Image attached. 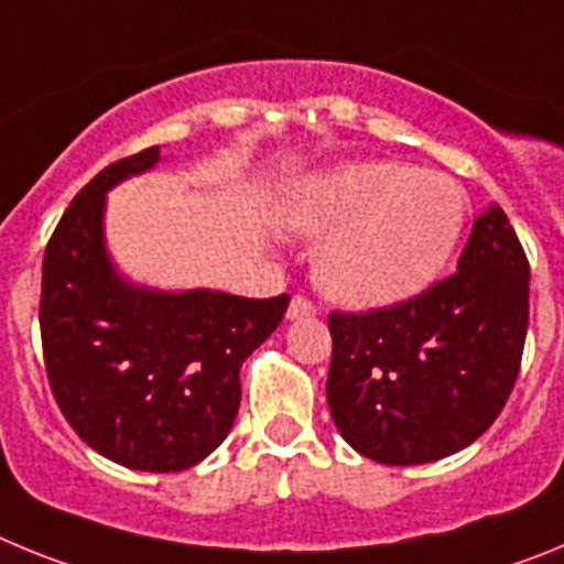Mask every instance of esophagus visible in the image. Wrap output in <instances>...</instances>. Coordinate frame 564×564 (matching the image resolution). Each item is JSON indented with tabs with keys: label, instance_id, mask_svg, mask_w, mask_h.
I'll list each match as a JSON object with an SVG mask.
<instances>
[{
	"label": "esophagus",
	"instance_id": "esophagus-1",
	"mask_svg": "<svg viewBox=\"0 0 564 564\" xmlns=\"http://www.w3.org/2000/svg\"><path fill=\"white\" fill-rule=\"evenodd\" d=\"M316 316V307H313V302H307L305 296H293L291 305H288V318L291 322H296V318H311Z\"/></svg>",
	"mask_w": 564,
	"mask_h": 564
}]
</instances>
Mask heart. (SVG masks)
Here are the masks:
<instances>
[{
  "label": "heart",
  "mask_w": 564,
  "mask_h": 564,
  "mask_svg": "<svg viewBox=\"0 0 564 564\" xmlns=\"http://www.w3.org/2000/svg\"><path fill=\"white\" fill-rule=\"evenodd\" d=\"M282 217L293 231L325 237L313 257L318 291L367 311L437 282L460 246L466 194L441 172L358 161L299 177Z\"/></svg>",
  "instance_id": "1"
}]
</instances>
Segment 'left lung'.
I'll use <instances>...</instances> for the list:
<instances>
[{"label":"left lung","mask_w":564,"mask_h":564,"mask_svg":"<svg viewBox=\"0 0 564 564\" xmlns=\"http://www.w3.org/2000/svg\"><path fill=\"white\" fill-rule=\"evenodd\" d=\"M528 259L500 206L475 220L457 271L367 313H330L327 403L358 455L417 466L466 449L497 421L528 333Z\"/></svg>","instance_id":"left-lung-1"}]
</instances>
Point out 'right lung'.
<instances>
[{
  "label": "right lung",
  "mask_w": 564,
  "mask_h": 564,
  "mask_svg": "<svg viewBox=\"0 0 564 564\" xmlns=\"http://www.w3.org/2000/svg\"><path fill=\"white\" fill-rule=\"evenodd\" d=\"M161 163V149L109 163L69 203L42 265L50 390L87 446L138 471H183L231 432L239 367L279 327L291 296L158 291L115 268L107 192Z\"/></svg>",
  "instance_id": "add662e5"
}]
</instances>
